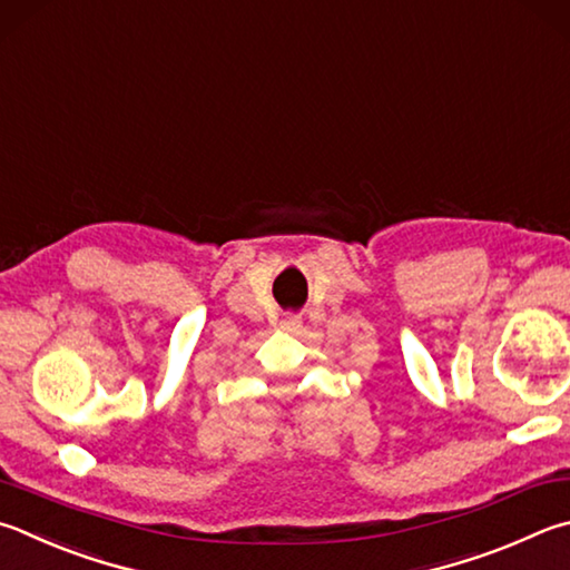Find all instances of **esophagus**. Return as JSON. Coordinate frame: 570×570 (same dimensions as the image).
Returning a JSON list of instances; mask_svg holds the SVG:
<instances>
[{
  "instance_id": "34e87169",
  "label": "esophagus",
  "mask_w": 570,
  "mask_h": 570,
  "mask_svg": "<svg viewBox=\"0 0 570 570\" xmlns=\"http://www.w3.org/2000/svg\"><path fill=\"white\" fill-rule=\"evenodd\" d=\"M282 328L284 331H298V328H302V318L294 316V314H288V316L282 318Z\"/></svg>"
}]
</instances>
